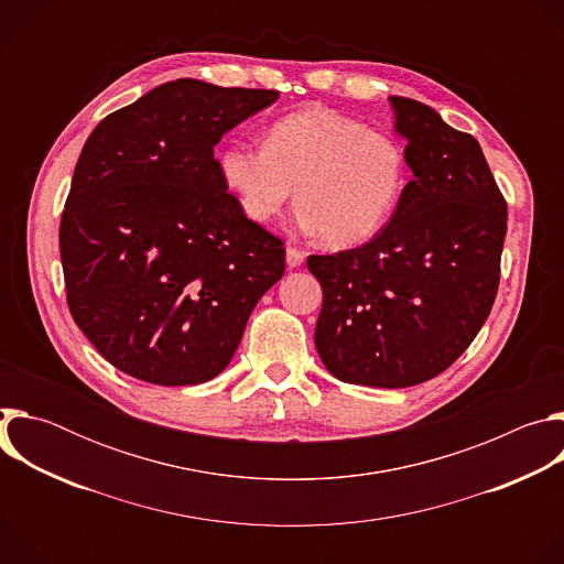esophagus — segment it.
<instances>
[{"label": "esophagus", "instance_id": "esophagus-1", "mask_svg": "<svg viewBox=\"0 0 564 564\" xmlns=\"http://www.w3.org/2000/svg\"><path fill=\"white\" fill-rule=\"evenodd\" d=\"M303 261H305V254H303L301 250L288 246V250H285V263H288V268H299Z\"/></svg>", "mask_w": 564, "mask_h": 564}]
</instances>
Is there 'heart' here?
I'll return each instance as SVG.
<instances>
[{
	"instance_id": "obj_1",
	"label": "heart",
	"mask_w": 564,
	"mask_h": 564,
	"mask_svg": "<svg viewBox=\"0 0 564 564\" xmlns=\"http://www.w3.org/2000/svg\"><path fill=\"white\" fill-rule=\"evenodd\" d=\"M218 174L252 223H272L296 187L301 227L330 248H355L394 214L406 189L409 155L388 131L307 107L279 118L265 144H225Z\"/></svg>"
}]
</instances>
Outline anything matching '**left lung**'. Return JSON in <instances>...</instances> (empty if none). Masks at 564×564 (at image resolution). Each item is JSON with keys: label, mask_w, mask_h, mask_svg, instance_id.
<instances>
[{"label": "left lung", "mask_w": 564, "mask_h": 564, "mask_svg": "<svg viewBox=\"0 0 564 564\" xmlns=\"http://www.w3.org/2000/svg\"><path fill=\"white\" fill-rule=\"evenodd\" d=\"M413 181L368 243L307 257L324 290L314 346L346 383L406 388L444 372L494 307L507 203L479 142L390 98Z\"/></svg>", "instance_id": "obj_1"}]
</instances>
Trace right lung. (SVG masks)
Returning <instances> with one entry per match:
<instances>
[{"label":"right lung","instance_id":"add662e5","mask_svg":"<svg viewBox=\"0 0 564 564\" xmlns=\"http://www.w3.org/2000/svg\"><path fill=\"white\" fill-rule=\"evenodd\" d=\"M276 98L181 77L85 142L59 223L66 303L118 370L158 386L214 379L283 276V240L240 212L214 158Z\"/></svg>","mask_w":564,"mask_h":564}]
</instances>
